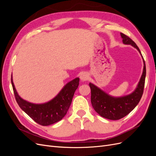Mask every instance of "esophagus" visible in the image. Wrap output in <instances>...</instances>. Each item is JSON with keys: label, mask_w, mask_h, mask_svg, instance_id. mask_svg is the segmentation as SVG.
Returning a JSON list of instances; mask_svg holds the SVG:
<instances>
[{"label": "esophagus", "mask_w": 156, "mask_h": 156, "mask_svg": "<svg viewBox=\"0 0 156 156\" xmlns=\"http://www.w3.org/2000/svg\"><path fill=\"white\" fill-rule=\"evenodd\" d=\"M88 78H89L88 75L87 73H85V72L82 73L81 74V75H80V79H81V81H83V82L87 81V80L88 79Z\"/></svg>", "instance_id": "esophagus-1"}]
</instances>
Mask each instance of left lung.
I'll list each match as a JSON object with an SVG mask.
<instances>
[{"instance_id":"1","label":"left lung","mask_w":156,"mask_h":156,"mask_svg":"<svg viewBox=\"0 0 156 156\" xmlns=\"http://www.w3.org/2000/svg\"><path fill=\"white\" fill-rule=\"evenodd\" d=\"M120 36L124 44L131 45L134 47L142 56L137 45L130 37L124 34L123 33H120ZM142 58L144 62L143 74L141 75L137 87L133 92L128 95L121 97H113L94 85V84L89 83L90 88L91 89V103L94 109L98 114L105 119L116 120L128 115L137 105L143 96L146 77L145 62L143 56Z\"/></svg>"}]
</instances>
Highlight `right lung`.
<instances>
[{
	"label": "right lung",
	"mask_w": 156,
	"mask_h": 156,
	"mask_svg": "<svg viewBox=\"0 0 156 156\" xmlns=\"http://www.w3.org/2000/svg\"><path fill=\"white\" fill-rule=\"evenodd\" d=\"M11 82L19 106L36 123L47 126L62 120L66 115L74 93L78 88L79 78L77 77L68 82L51 100L40 104L27 101L19 96L13 82L12 74Z\"/></svg>",
	"instance_id": "right-lung-1"
}]
</instances>
